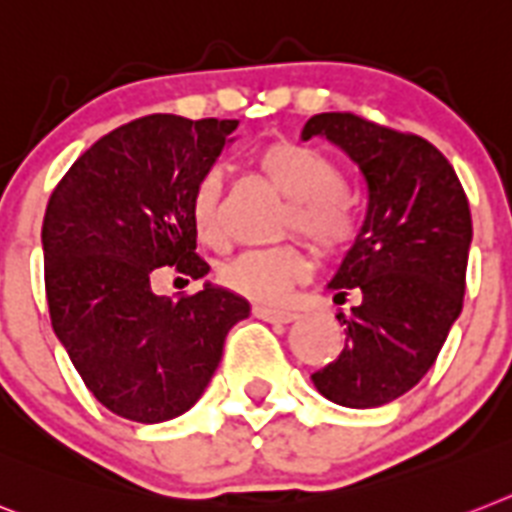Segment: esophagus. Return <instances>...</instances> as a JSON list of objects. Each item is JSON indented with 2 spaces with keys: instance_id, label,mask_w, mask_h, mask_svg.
Instances as JSON below:
<instances>
[{
  "instance_id": "esophagus-1",
  "label": "esophagus",
  "mask_w": 512,
  "mask_h": 512,
  "mask_svg": "<svg viewBox=\"0 0 512 512\" xmlns=\"http://www.w3.org/2000/svg\"><path fill=\"white\" fill-rule=\"evenodd\" d=\"M253 314L259 316L261 322H269V324H290L298 319V314H293V311H285V308H269V306H256L253 308Z\"/></svg>"
}]
</instances>
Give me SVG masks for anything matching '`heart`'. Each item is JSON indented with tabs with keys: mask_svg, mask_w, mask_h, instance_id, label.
I'll return each instance as SVG.
<instances>
[{
	"mask_svg": "<svg viewBox=\"0 0 512 512\" xmlns=\"http://www.w3.org/2000/svg\"><path fill=\"white\" fill-rule=\"evenodd\" d=\"M282 196L290 198L287 225L306 235L314 246L337 251L353 238L358 225L356 201L345 188L340 164L316 146L280 141L256 156ZM190 222L204 243L222 238V172L209 167L190 190ZM306 272V259L295 246L251 248L222 266V285L253 301H274L293 280Z\"/></svg>",
	"mask_w": 512,
	"mask_h": 512,
	"instance_id": "obj_1",
	"label": "heart"
}]
</instances>
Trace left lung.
<instances>
[{
  "label": "left lung",
  "instance_id": "8db88e82",
  "mask_svg": "<svg viewBox=\"0 0 512 512\" xmlns=\"http://www.w3.org/2000/svg\"><path fill=\"white\" fill-rule=\"evenodd\" d=\"M327 138L358 167L369 190L356 243L329 280L348 314L345 348L314 387L345 408H377L416 387L434 366L463 308L471 209L453 164L418 135L348 112L314 114L301 138Z\"/></svg>",
  "mask_w": 512,
  "mask_h": 512
}]
</instances>
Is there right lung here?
<instances>
[{
  "label": "right lung",
  "instance_id": "1",
  "mask_svg": "<svg viewBox=\"0 0 512 512\" xmlns=\"http://www.w3.org/2000/svg\"><path fill=\"white\" fill-rule=\"evenodd\" d=\"M238 120L149 114L91 146L46 206V301L80 379L104 408L162 424L198 403L225 348L248 319L243 295L204 282L170 301L151 290L159 266L201 280L190 190L232 143Z\"/></svg>",
  "mask_w": 512,
  "mask_h": 512
}]
</instances>
